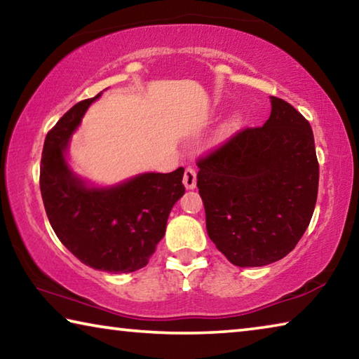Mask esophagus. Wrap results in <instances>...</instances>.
<instances>
[{
  "label": "esophagus",
  "mask_w": 359,
  "mask_h": 359,
  "mask_svg": "<svg viewBox=\"0 0 359 359\" xmlns=\"http://www.w3.org/2000/svg\"><path fill=\"white\" fill-rule=\"evenodd\" d=\"M184 185L187 190H193L196 187V171L193 168H187L184 172Z\"/></svg>",
  "instance_id": "esophagus-1"
}]
</instances>
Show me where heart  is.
<instances>
[{"label":"heart","instance_id":"1","mask_svg":"<svg viewBox=\"0 0 359 359\" xmlns=\"http://www.w3.org/2000/svg\"><path fill=\"white\" fill-rule=\"evenodd\" d=\"M238 123H239L238 118H233V120H229V121H228V125H226V131L234 130L236 126H238Z\"/></svg>","mask_w":359,"mask_h":359}]
</instances>
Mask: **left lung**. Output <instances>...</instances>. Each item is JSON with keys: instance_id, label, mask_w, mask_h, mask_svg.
Listing matches in <instances>:
<instances>
[{"instance_id": "obj_1", "label": "left lung", "mask_w": 359, "mask_h": 359, "mask_svg": "<svg viewBox=\"0 0 359 359\" xmlns=\"http://www.w3.org/2000/svg\"><path fill=\"white\" fill-rule=\"evenodd\" d=\"M263 126L245 128L196 161L210 241L239 267L282 259L302 238L317 203L311 123L271 96Z\"/></svg>"}]
</instances>
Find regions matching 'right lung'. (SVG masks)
<instances>
[{"instance_id":"right-lung-1","label":"right lung","mask_w":359,"mask_h":359,"mask_svg":"<svg viewBox=\"0 0 359 359\" xmlns=\"http://www.w3.org/2000/svg\"><path fill=\"white\" fill-rule=\"evenodd\" d=\"M102 93V92H101ZM95 98L72 106L47 133L39 185L46 214L62 244L93 269L121 274L144 267L184 196V168L145 172L115 187H88L71 171L66 150Z\"/></svg>"}]
</instances>
